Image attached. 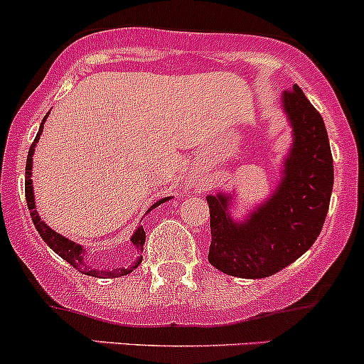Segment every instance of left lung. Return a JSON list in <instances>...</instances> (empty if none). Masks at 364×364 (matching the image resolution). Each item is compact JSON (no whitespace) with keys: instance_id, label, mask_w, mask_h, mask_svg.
<instances>
[{"instance_id":"8db88e82","label":"left lung","mask_w":364,"mask_h":364,"mask_svg":"<svg viewBox=\"0 0 364 364\" xmlns=\"http://www.w3.org/2000/svg\"><path fill=\"white\" fill-rule=\"evenodd\" d=\"M294 128L284 181L245 222H232L229 196H208L209 262L240 278H266L299 259L324 227L333 190V155L324 119L299 86L284 93Z\"/></svg>"}]
</instances>
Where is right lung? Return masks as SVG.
Listing matches in <instances>:
<instances>
[{"instance_id": "add662e5", "label": "right lung", "mask_w": 364, "mask_h": 364, "mask_svg": "<svg viewBox=\"0 0 364 364\" xmlns=\"http://www.w3.org/2000/svg\"><path fill=\"white\" fill-rule=\"evenodd\" d=\"M47 116H49V114H47ZM47 116L43 117V121L47 119ZM43 121H42V127H40L38 134H36L35 141H33L31 148H29L28 160H26V183H24L26 203H28V209H29V213H31V218H33V223H35L36 230H38V234L42 236V240L46 241V243L49 245V247L53 248V250L56 252L58 255L63 257V259L67 260L68 264H72V266L75 267V269H79L80 273L90 274V277H97V278H116V277H123V274L132 273V271H134V267L141 264L142 257L137 260V262H135L134 267H127V269H124V267H119V269H114V271L93 269V267L87 266V264L82 260L84 253H82V247H80V245H75L73 241H70V240H67V237L61 236V234L54 232V230L50 229V227L47 225L46 222H42V220H40L38 213H36V209H35V199H33V183H31V164H33V160H31V156H33V153H35V146H36V142H38L40 134H42V130H43ZM165 200H167V197L159 200V203H156L155 205L164 204ZM155 205H151V208H155ZM144 241H146V232H144V229H142V227H139V229L135 230L134 236H132V243H134V247L137 248V252L142 250V247H144Z\"/></svg>"}]
</instances>
